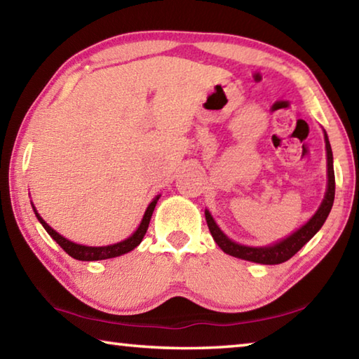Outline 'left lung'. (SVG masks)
<instances>
[{
    "label": "left lung",
    "instance_id": "left-lung-1",
    "mask_svg": "<svg viewBox=\"0 0 359 359\" xmlns=\"http://www.w3.org/2000/svg\"><path fill=\"white\" fill-rule=\"evenodd\" d=\"M325 142H326V155H327V188H326L325 199L311 220L297 231H294L293 234L288 236V238L278 241L277 244L269 245V247H247V245L236 244V242H233L223 234V231L217 226V223L209 214V210H205V222H208L212 238H214L217 245L220 247L224 253L231 255V257L253 261V263H259V264H280V263H285V261H288L293 255L299 252L301 248L318 233V229L323 226L327 215H330L332 203H334V193H336V179H334V166H332V150H331V144L326 133H325Z\"/></svg>",
    "mask_w": 359,
    "mask_h": 359
}]
</instances>
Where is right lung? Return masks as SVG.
I'll return each mask as SVG.
<instances>
[{
  "mask_svg": "<svg viewBox=\"0 0 359 359\" xmlns=\"http://www.w3.org/2000/svg\"><path fill=\"white\" fill-rule=\"evenodd\" d=\"M158 199H160V194H158L154 201L149 204V208H147V210H145L141 224H139V228L135 231V233H133V236H130L128 239L117 242V244L106 245V247H87V245H81V244H76V242L68 241L66 238H63L62 234H58L55 229H52L50 226H48V224L42 220L41 215L38 214V210L34 209V205L33 204L32 205H33L34 214H36V217H38V220L41 222L42 226H44L47 233L50 234V238L55 241L57 244L69 255V257H72L74 259H79V261H98V259L120 257V255L128 253L133 250V248H136L139 244H141L145 233H147L150 218H151V214H154Z\"/></svg>",
  "mask_w": 359,
  "mask_h": 359,
  "instance_id": "1",
  "label": "right lung"
}]
</instances>
